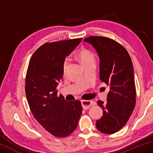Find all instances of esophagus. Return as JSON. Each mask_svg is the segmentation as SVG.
Returning a JSON list of instances; mask_svg holds the SVG:
<instances>
[{"instance_id":"esophagus-1","label":"esophagus","mask_w":153,"mask_h":153,"mask_svg":"<svg viewBox=\"0 0 153 153\" xmlns=\"http://www.w3.org/2000/svg\"><path fill=\"white\" fill-rule=\"evenodd\" d=\"M82 108H83L84 110H86V109H88L91 108V105H95V103L93 101L90 100H82Z\"/></svg>"}]
</instances>
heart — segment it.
Wrapping results in <instances>:
<instances>
[{
  "mask_svg": "<svg viewBox=\"0 0 153 153\" xmlns=\"http://www.w3.org/2000/svg\"><path fill=\"white\" fill-rule=\"evenodd\" d=\"M77 57L84 66L89 63V62L95 61V56H94V53L92 51L86 49L85 48H82L79 49L78 52L77 53ZM69 64V59H65L63 63H62V71H63L64 73L66 72Z\"/></svg>",
  "mask_w": 153,
  "mask_h": 153,
  "instance_id": "1",
  "label": "heart"
}]
</instances>
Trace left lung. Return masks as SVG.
<instances>
[{
	"mask_svg": "<svg viewBox=\"0 0 153 153\" xmlns=\"http://www.w3.org/2000/svg\"><path fill=\"white\" fill-rule=\"evenodd\" d=\"M98 53L100 79L110 86L107 102L99 100L103 116L96 127L101 133L112 134L127 124L136 103L133 63L127 50L109 37L90 36L84 39Z\"/></svg>",
	"mask_w": 153,
	"mask_h": 153,
	"instance_id": "obj_1",
	"label": "left lung"
}]
</instances>
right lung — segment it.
Here are the masks:
<instances>
[{
    "instance_id": "right-lung-1",
    "label": "right lung",
    "mask_w": 153,
    "mask_h": 153,
    "mask_svg": "<svg viewBox=\"0 0 153 153\" xmlns=\"http://www.w3.org/2000/svg\"><path fill=\"white\" fill-rule=\"evenodd\" d=\"M82 38L45 43L34 52L26 75V99L34 118L55 137L74 131L82 111L80 101L65 100L56 87L62 78L65 57Z\"/></svg>"
}]
</instances>
